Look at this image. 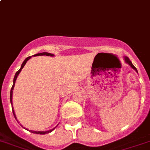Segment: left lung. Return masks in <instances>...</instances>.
Returning a JSON list of instances; mask_svg holds the SVG:
<instances>
[{
	"label": "left lung",
	"instance_id": "8db88e82",
	"mask_svg": "<svg viewBox=\"0 0 150 150\" xmlns=\"http://www.w3.org/2000/svg\"><path fill=\"white\" fill-rule=\"evenodd\" d=\"M124 61H125V62L126 63H127L128 65H129V66H130V67L132 68V69H134V70H135L136 71H137V73H138V71H137V69H136V67L135 66H134V65H133V64H132V62H131V61H130V60H129V59L128 57H127V56H125V57H124Z\"/></svg>",
	"mask_w": 150,
	"mask_h": 150
}]
</instances>
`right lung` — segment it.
Masks as SVG:
<instances>
[{"mask_svg":"<svg viewBox=\"0 0 150 150\" xmlns=\"http://www.w3.org/2000/svg\"><path fill=\"white\" fill-rule=\"evenodd\" d=\"M54 56L53 54L52 53H49V52H42V53H38V54H36V55H34V56ZM32 57V56H29V57H27L26 59L23 61V62L22 63V65H21V69H19L18 71L16 72V74H15V76H14V79H13V86H12V88H11V94H10V99H11V104H12V110H13V116H14L15 119L17 120V117H16V115H15V112L14 110H13V103H12V96H13V88H14V85H15V81H16V80H17V76H18V75L20 74V72L21 71V70L23 69V68L24 67V65H26V62L28 61L29 59H30V58ZM17 121H18V120H17ZM22 126V125H21ZM55 127V128H56ZM24 128L25 129H26L25 127ZM55 128H53V129H50V130H48V131H35V130H29V129H27V130H29V131H30L31 133H36V134H46V133H50V132H52V130H53Z\"/></svg>","mask_w":150,"mask_h":150,"instance_id":"1","label":"right lung"}]
</instances>
